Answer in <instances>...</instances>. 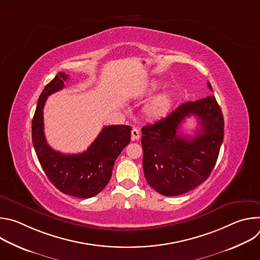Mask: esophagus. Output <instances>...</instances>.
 I'll use <instances>...</instances> for the list:
<instances>
[{
  "mask_svg": "<svg viewBox=\"0 0 260 260\" xmlns=\"http://www.w3.org/2000/svg\"><path fill=\"white\" fill-rule=\"evenodd\" d=\"M140 136H141L140 131H139L138 128L134 127L133 131H132V140H133V141H137V140L140 139Z\"/></svg>",
  "mask_w": 260,
  "mask_h": 260,
  "instance_id": "1",
  "label": "esophagus"
}]
</instances>
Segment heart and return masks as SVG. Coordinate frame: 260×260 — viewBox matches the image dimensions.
Masks as SVG:
<instances>
[{
    "label": "heart",
    "mask_w": 260,
    "mask_h": 260,
    "mask_svg": "<svg viewBox=\"0 0 260 260\" xmlns=\"http://www.w3.org/2000/svg\"><path fill=\"white\" fill-rule=\"evenodd\" d=\"M157 83H152L150 85V90L157 88ZM174 96L170 91H164L153 99H151L144 108V113L147 117L151 119H159L166 116L173 106Z\"/></svg>",
    "instance_id": "b5f03b06"
}]
</instances>
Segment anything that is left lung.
Listing matches in <instances>:
<instances>
[{"label":"left lung","mask_w":260,"mask_h":260,"mask_svg":"<svg viewBox=\"0 0 260 260\" xmlns=\"http://www.w3.org/2000/svg\"><path fill=\"white\" fill-rule=\"evenodd\" d=\"M208 87L212 89L208 82ZM199 118L201 128L191 138L177 133L184 118ZM143 169L150 186L166 197L194 189L210 176L224 136V120L215 96L186 102L165 118L142 127Z\"/></svg>","instance_id":"obj_1"}]
</instances>
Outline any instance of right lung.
Wrapping results in <instances>:
<instances>
[{
    "label": "right lung",
    "mask_w": 260,
    "mask_h": 260,
    "mask_svg": "<svg viewBox=\"0 0 260 260\" xmlns=\"http://www.w3.org/2000/svg\"><path fill=\"white\" fill-rule=\"evenodd\" d=\"M68 77L60 72L44 87L32 117V145L43 171L59 191L89 199L106 187L116 158L131 141L132 127L105 126L87 150L79 154H63L53 150L44 135L43 109L48 95L62 89Z\"/></svg>",
    "instance_id": "1"
}]
</instances>
